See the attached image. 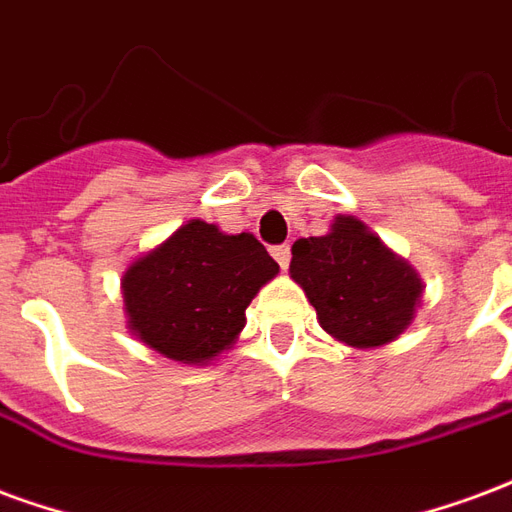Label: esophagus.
Instances as JSON below:
<instances>
[{
  "label": "esophagus",
  "instance_id": "esophagus-1",
  "mask_svg": "<svg viewBox=\"0 0 512 512\" xmlns=\"http://www.w3.org/2000/svg\"><path fill=\"white\" fill-rule=\"evenodd\" d=\"M270 253H272V259L281 264V270L289 267V259H292V248H289V245H275Z\"/></svg>",
  "mask_w": 512,
  "mask_h": 512
}]
</instances>
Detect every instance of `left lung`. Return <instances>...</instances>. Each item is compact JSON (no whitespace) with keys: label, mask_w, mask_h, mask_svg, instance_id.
I'll return each instance as SVG.
<instances>
[{"label":"left lung","mask_w":512,"mask_h":512,"mask_svg":"<svg viewBox=\"0 0 512 512\" xmlns=\"http://www.w3.org/2000/svg\"><path fill=\"white\" fill-rule=\"evenodd\" d=\"M289 275L316 308L322 330L357 349L395 341L423 297L412 264L352 215H338L324 237L294 242Z\"/></svg>","instance_id":"8db88e82"}]
</instances>
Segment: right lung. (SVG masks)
I'll use <instances>...</instances> for the list:
<instances>
[{
	"label": "right lung",
	"instance_id": "right-lung-1",
	"mask_svg": "<svg viewBox=\"0 0 512 512\" xmlns=\"http://www.w3.org/2000/svg\"><path fill=\"white\" fill-rule=\"evenodd\" d=\"M278 261L253 234L188 220L122 275L130 333L169 360L204 365L245 327V308Z\"/></svg>",
	"mask_w": 512,
	"mask_h": 512
}]
</instances>
